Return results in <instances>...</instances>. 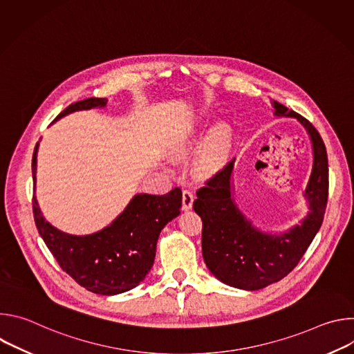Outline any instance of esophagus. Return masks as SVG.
Returning a JSON list of instances; mask_svg holds the SVG:
<instances>
[{
    "label": "esophagus",
    "mask_w": 354,
    "mask_h": 354,
    "mask_svg": "<svg viewBox=\"0 0 354 354\" xmlns=\"http://www.w3.org/2000/svg\"><path fill=\"white\" fill-rule=\"evenodd\" d=\"M193 200H194V196L190 190H183V194H182V210L187 212L192 209L193 206Z\"/></svg>",
    "instance_id": "esophagus-1"
}]
</instances>
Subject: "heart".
<instances>
[{
  "label": "heart",
  "instance_id": "obj_1",
  "mask_svg": "<svg viewBox=\"0 0 354 354\" xmlns=\"http://www.w3.org/2000/svg\"><path fill=\"white\" fill-rule=\"evenodd\" d=\"M198 127H200V124H197V123L194 126H192L187 136L176 144V147L174 149L176 157L185 158L192 153L194 148L193 137L197 133ZM227 142H228V137H227V133L223 126H216L209 131V134L203 142V147H201L198 161H197L200 171L213 172L214 169L218 168V165L221 164V160L224 157V153H225Z\"/></svg>",
  "mask_w": 354,
  "mask_h": 354
}]
</instances>
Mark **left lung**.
I'll list each match as a JSON object with an SVG mask.
<instances>
[{"instance_id": "left-lung-1", "label": "left lung", "mask_w": 354, "mask_h": 354, "mask_svg": "<svg viewBox=\"0 0 354 354\" xmlns=\"http://www.w3.org/2000/svg\"><path fill=\"white\" fill-rule=\"evenodd\" d=\"M273 115L297 119L313 144V169L302 196L307 216L283 232H269L252 224L238 209L232 192V160L197 190L193 209L203 221L201 250L209 270L221 283L241 290H261L286 277L306 254L319 231L328 201V156L317 129L301 115L272 100Z\"/></svg>"}]
</instances>
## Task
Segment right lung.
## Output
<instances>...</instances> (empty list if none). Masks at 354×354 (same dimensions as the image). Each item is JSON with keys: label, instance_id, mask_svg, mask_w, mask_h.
I'll return each mask as SVG.
<instances>
[{"label": "right lung", "instance_id": "1", "mask_svg": "<svg viewBox=\"0 0 354 354\" xmlns=\"http://www.w3.org/2000/svg\"><path fill=\"white\" fill-rule=\"evenodd\" d=\"M106 104V97H88L71 104L56 120ZM37 149L39 142L32 158L35 190ZM32 205L37 231L62 269L95 294L115 295L137 287L153 268L162 228L180 214L182 190L175 187L162 196L137 193L109 225L88 235L67 234L46 221L35 194Z\"/></svg>", "mask_w": 354, "mask_h": 354}]
</instances>
